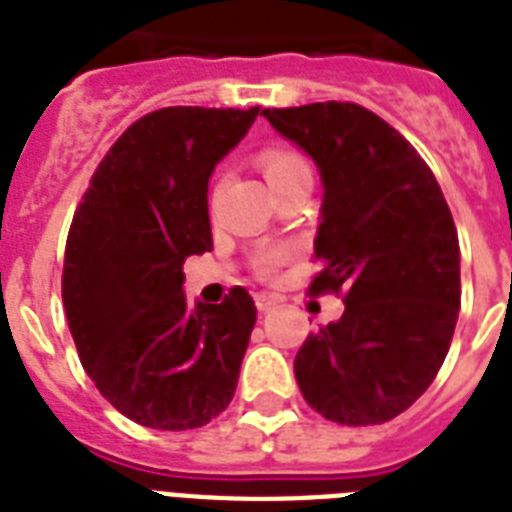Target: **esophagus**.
<instances>
[{"instance_id":"1","label":"esophagus","mask_w":512,"mask_h":512,"mask_svg":"<svg viewBox=\"0 0 512 512\" xmlns=\"http://www.w3.org/2000/svg\"><path fill=\"white\" fill-rule=\"evenodd\" d=\"M255 303H257V311H273L276 305H279V297L268 295V292H257L255 295Z\"/></svg>"}]
</instances>
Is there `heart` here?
<instances>
[{
  "instance_id": "1",
  "label": "heart",
  "mask_w": 512,
  "mask_h": 512,
  "mask_svg": "<svg viewBox=\"0 0 512 512\" xmlns=\"http://www.w3.org/2000/svg\"><path fill=\"white\" fill-rule=\"evenodd\" d=\"M260 164H263V172L273 191H279L284 185L297 183V180H313V170L308 159L289 146L265 148L263 154H260ZM215 196L217 188L212 191V201H215ZM289 257H292V249L287 244H268V247H260L252 255V268H255L257 276L271 279V276H276L281 265L287 263Z\"/></svg>"
}]
</instances>
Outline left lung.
Masks as SVG:
<instances>
[{"label": "left lung", "instance_id": "1", "mask_svg": "<svg viewBox=\"0 0 512 512\" xmlns=\"http://www.w3.org/2000/svg\"><path fill=\"white\" fill-rule=\"evenodd\" d=\"M324 180L311 295L345 313L305 337L295 377L332 422L364 428L406 412L436 380L460 313V239L436 175L412 143L358 103L265 108Z\"/></svg>", "mask_w": 512, "mask_h": 512}]
</instances>
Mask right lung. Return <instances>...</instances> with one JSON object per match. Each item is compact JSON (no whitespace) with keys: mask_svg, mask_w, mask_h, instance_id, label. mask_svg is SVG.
Segmentation results:
<instances>
[{"mask_svg":"<svg viewBox=\"0 0 512 512\" xmlns=\"http://www.w3.org/2000/svg\"><path fill=\"white\" fill-rule=\"evenodd\" d=\"M260 108L170 106L140 116L108 148L74 212L63 308L84 372L138 425L201 428L231 404L255 300L183 295L185 257L212 249L207 183Z\"/></svg>","mask_w":512,"mask_h":512,"instance_id":"right-lung-1","label":"right lung"}]
</instances>
